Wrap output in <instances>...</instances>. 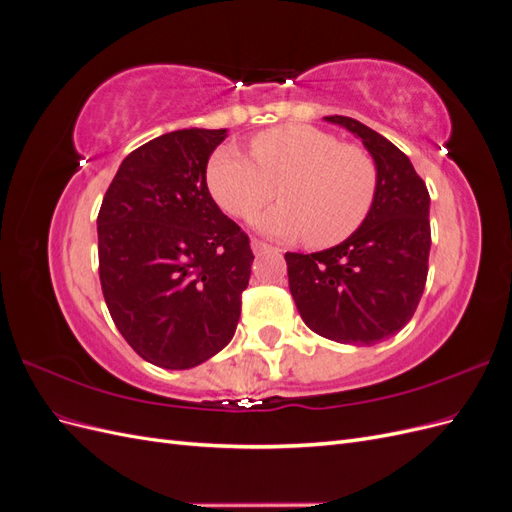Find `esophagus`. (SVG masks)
<instances>
[{"label":"esophagus","mask_w":512,"mask_h":512,"mask_svg":"<svg viewBox=\"0 0 512 512\" xmlns=\"http://www.w3.org/2000/svg\"><path fill=\"white\" fill-rule=\"evenodd\" d=\"M269 250H273V247H271L269 243L260 241V239H252V252H254V254H262V252H269Z\"/></svg>","instance_id":"1"}]
</instances>
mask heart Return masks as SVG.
<instances>
[{
  "mask_svg": "<svg viewBox=\"0 0 512 512\" xmlns=\"http://www.w3.org/2000/svg\"><path fill=\"white\" fill-rule=\"evenodd\" d=\"M252 157L220 147L207 166V188L232 218L252 220L275 196L282 205L256 220L273 237L331 247L361 228L376 203L378 164L327 130L286 123L252 138Z\"/></svg>",
  "mask_w": 512,
  "mask_h": 512,
  "instance_id": "1",
  "label": "heart"
}]
</instances>
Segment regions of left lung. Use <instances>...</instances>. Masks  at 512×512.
<instances>
[{"label": "left lung", "instance_id": "obj_1", "mask_svg": "<svg viewBox=\"0 0 512 512\" xmlns=\"http://www.w3.org/2000/svg\"><path fill=\"white\" fill-rule=\"evenodd\" d=\"M363 141L378 164V194L361 228L329 250L286 252L303 322L339 344L374 346L410 322L427 282L429 192L389 138L344 115L324 117Z\"/></svg>", "mask_w": 512, "mask_h": 512}]
</instances>
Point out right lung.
Masks as SVG:
<instances>
[{
	"instance_id": "obj_1",
	"label": "right lung",
	"mask_w": 512,
	"mask_h": 512,
	"mask_svg": "<svg viewBox=\"0 0 512 512\" xmlns=\"http://www.w3.org/2000/svg\"><path fill=\"white\" fill-rule=\"evenodd\" d=\"M226 130H175L134 149L98 213L100 284L145 361L190 369L235 335L254 254L215 205L207 162Z\"/></svg>"
}]
</instances>
